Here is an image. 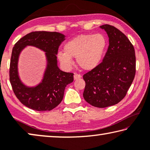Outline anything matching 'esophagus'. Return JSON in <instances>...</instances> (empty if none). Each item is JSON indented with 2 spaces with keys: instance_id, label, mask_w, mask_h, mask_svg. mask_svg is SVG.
I'll list each match as a JSON object with an SVG mask.
<instances>
[{
  "instance_id": "obj_1",
  "label": "esophagus",
  "mask_w": 150,
  "mask_h": 150,
  "mask_svg": "<svg viewBox=\"0 0 150 150\" xmlns=\"http://www.w3.org/2000/svg\"><path fill=\"white\" fill-rule=\"evenodd\" d=\"M73 77H74V79L75 80H77V79H80V78L81 77V75H79V74H75L74 75V76H73Z\"/></svg>"
}]
</instances>
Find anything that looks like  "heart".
Instances as JSON below:
<instances>
[{
    "instance_id": "obj_1",
    "label": "heart",
    "mask_w": 150,
    "mask_h": 150,
    "mask_svg": "<svg viewBox=\"0 0 150 150\" xmlns=\"http://www.w3.org/2000/svg\"><path fill=\"white\" fill-rule=\"evenodd\" d=\"M108 41L102 33L81 34L67 42L64 52L57 54L62 67L70 68L73 64L72 58L76 57L79 67L85 71H91L101 62L107 48Z\"/></svg>"
}]
</instances>
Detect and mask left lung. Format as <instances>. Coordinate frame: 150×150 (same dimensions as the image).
Listing matches in <instances>:
<instances>
[{"instance_id": "left-lung-1", "label": "left lung", "mask_w": 150, "mask_h": 150, "mask_svg": "<svg viewBox=\"0 0 150 150\" xmlns=\"http://www.w3.org/2000/svg\"><path fill=\"white\" fill-rule=\"evenodd\" d=\"M109 38L108 50L96 68L83 75L86 101L98 108L113 106L121 101L135 75V49L123 33L108 24L100 26Z\"/></svg>"}]
</instances>
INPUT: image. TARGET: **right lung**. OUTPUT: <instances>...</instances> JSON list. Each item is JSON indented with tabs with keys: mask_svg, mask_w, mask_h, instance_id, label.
Returning <instances> with one entry per match:
<instances>
[{
	"mask_svg": "<svg viewBox=\"0 0 150 150\" xmlns=\"http://www.w3.org/2000/svg\"><path fill=\"white\" fill-rule=\"evenodd\" d=\"M65 35L59 32H34L20 39L13 47L10 63V82L15 96L25 106L37 111L52 110L61 103L64 89L73 81V73L58 67L57 53ZM27 46H33L45 52L47 64L41 81L29 86L22 81L18 64L20 54Z\"/></svg>",
	"mask_w": 150,
	"mask_h": 150,
	"instance_id": "obj_1",
	"label": "right lung"
}]
</instances>
